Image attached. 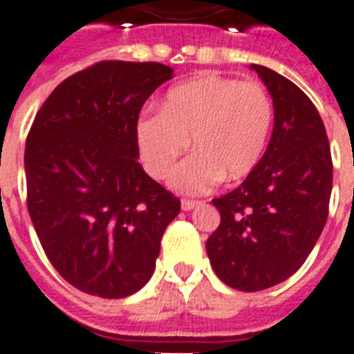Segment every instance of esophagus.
Segmentation results:
<instances>
[{
	"mask_svg": "<svg viewBox=\"0 0 354 354\" xmlns=\"http://www.w3.org/2000/svg\"><path fill=\"white\" fill-rule=\"evenodd\" d=\"M200 204V200H187V198H183L182 200V209L183 211H191L194 209L196 205Z\"/></svg>",
	"mask_w": 354,
	"mask_h": 354,
	"instance_id": "34e87169",
	"label": "esophagus"
}]
</instances>
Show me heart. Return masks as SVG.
<instances>
[{"instance_id":"obj_1","label":"heart","mask_w":354,"mask_h":354,"mask_svg":"<svg viewBox=\"0 0 354 354\" xmlns=\"http://www.w3.org/2000/svg\"><path fill=\"white\" fill-rule=\"evenodd\" d=\"M274 104L257 82L205 75L167 91L160 113L136 124L139 154L156 180L169 176L191 141V154L174 169L172 189L200 194L222 178L235 182L257 167L268 143Z\"/></svg>"}]
</instances>
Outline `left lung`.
Returning a JSON list of instances; mask_svg holds the SVG:
<instances>
[{
  "instance_id": "obj_1",
  "label": "left lung",
  "mask_w": 354,
  "mask_h": 354,
  "mask_svg": "<svg viewBox=\"0 0 354 354\" xmlns=\"http://www.w3.org/2000/svg\"><path fill=\"white\" fill-rule=\"evenodd\" d=\"M274 99L268 149L244 182L213 200L221 224L205 242L227 286L257 292L299 270L324 232L333 160L313 101L274 69L252 64Z\"/></svg>"
}]
</instances>
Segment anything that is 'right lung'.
Masks as SVG:
<instances>
[{
	"instance_id": "obj_1",
	"label": "right lung",
	"mask_w": 354,
	"mask_h": 354,
	"mask_svg": "<svg viewBox=\"0 0 354 354\" xmlns=\"http://www.w3.org/2000/svg\"><path fill=\"white\" fill-rule=\"evenodd\" d=\"M172 79L158 62L102 60L71 75L36 113L25 143L27 209L58 274L119 299L147 285L180 198L139 165L145 101Z\"/></svg>"
}]
</instances>
